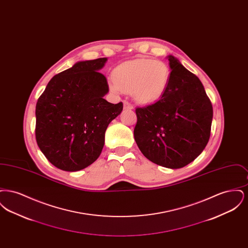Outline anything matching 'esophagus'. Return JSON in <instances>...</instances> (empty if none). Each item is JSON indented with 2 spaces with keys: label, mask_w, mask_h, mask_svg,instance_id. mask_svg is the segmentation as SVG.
Wrapping results in <instances>:
<instances>
[{
  "label": "esophagus",
  "mask_w": 248,
  "mask_h": 248,
  "mask_svg": "<svg viewBox=\"0 0 248 248\" xmlns=\"http://www.w3.org/2000/svg\"><path fill=\"white\" fill-rule=\"evenodd\" d=\"M124 108L125 109H131V108H133V106H132V104L129 103L128 101H124Z\"/></svg>",
  "instance_id": "1"
}]
</instances>
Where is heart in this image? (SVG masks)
<instances>
[{"mask_svg":"<svg viewBox=\"0 0 248 248\" xmlns=\"http://www.w3.org/2000/svg\"><path fill=\"white\" fill-rule=\"evenodd\" d=\"M113 78L108 85L114 94L131 92L135 101L146 104L165 94L170 84L171 70L164 61L137 59L119 65Z\"/></svg>","mask_w":248,"mask_h":248,"instance_id":"obj_1","label":"heart"}]
</instances>
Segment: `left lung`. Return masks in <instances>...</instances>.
<instances>
[{
    "label": "left lung",
    "instance_id": "1",
    "mask_svg": "<svg viewBox=\"0 0 248 248\" xmlns=\"http://www.w3.org/2000/svg\"><path fill=\"white\" fill-rule=\"evenodd\" d=\"M170 84L156 102L136 108L134 137L154 164L177 169L191 163L210 138L213 107L199 78L168 57Z\"/></svg>",
    "mask_w": 248,
    "mask_h": 248
}]
</instances>
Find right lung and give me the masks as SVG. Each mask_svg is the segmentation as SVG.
Listing matches in <instances>:
<instances>
[{"label":"right lung","instance_id":"right-lung-1","mask_svg":"<svg viewBox=\"0 0 248 248\" xmlns=\"http://www.w3.org/2000/svg\"><path fill=\"white\" fill-rule=\"evenodd\" d=\"M106 58L77 62L55 75L36 104V141L48 161L64 171H79L101 154L108 124L123 110L103 96L99 72Z\"/></svg>","mask_w":248,"mask_h":248}]
</instances>
